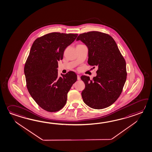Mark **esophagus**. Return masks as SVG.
<instances>
[{"mask_svg":"<svg viewBox=\"0 0 152 152\" xmlns=\"http://www.w3.org/2000/svg\"><path fill=\"white\" fill-rule=\"evenodd\" d=\"M81 79V78H80V75H77V80H80Z\"/></svg>","mask_w":152,"mask_h":152,"instance_id":"1","label":"esophagus"}]
</instances>
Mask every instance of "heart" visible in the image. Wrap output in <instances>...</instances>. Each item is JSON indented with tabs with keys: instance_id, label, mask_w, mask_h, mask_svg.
Masks as SVG:
<instances>
[{
	"instance_id": "obj_1",
	"label": "heart",
	"mask_w": 152,
	"mask_h": 152,
	"mask_svg": "<svg viewBox=\"0 0 152 152\" xmlns=\"http://www.w3.org/2000/svg\"><path fill=\"white\" fill-rule=\"evenodd\" d=\"M79 45H78L77 46H79Z\"/></svg>"
}]
</instances>
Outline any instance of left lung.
I'll list each match as a JSON object with an SVG mask.
<instances>
[{"mask_svg":"<svg viewBox=\"0 0 152 152\" xmlns=\"http://www.w3.org/2000/svg\"><path fill=\"white\" fill-rule=\"evenodd\" d=\"M88 48V63L98 67L91 80L83 75L85 88L81 94L84 103L94 109L113 104L121 94L126 80V62L114 39L110 35L93 31L78 35Z\"/></svg>","mask_w":152,"mask_h":152,"instance_id":"obj_1","label":"left lung"}]
</instances>
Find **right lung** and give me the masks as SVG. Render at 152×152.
<instances>
[{
	"label": "right lung",
	"mask_w": 152,
	"mask_h": 152,
	"mask_svg": "<svg viewBox=\"0 0 152 152\" xmlns=\"http://www.w3.org/2000/svg\"><path fill=\"white\" fill-rule=\"evenodd\" d=\"M77 34L53 32L34 41L25 63L24 71L27 89L41 108L47 112L61 110L77 77L73 71L58 76V61L62 60L65 48Z\"/></svg>",
	"instance_id": "obj_1"
}]
</instances>
